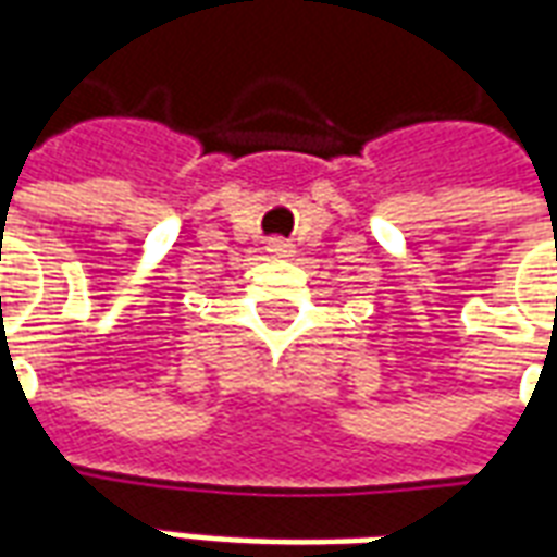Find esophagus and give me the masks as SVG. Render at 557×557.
<instances>
[{
	"instance_id": "34e87169",
	"label": "esophagus",
	"mask_w": 557,
	"mask_h": 557,
	"mask_svg": "<svg viewBox=\"0 0 557 557\" xmlns=\"http://www.w3.org/2000/svg\"><path fill=\"white\" fill-rule=\"evenodd\" d=\"M268 253H271V256H292L295 250H292L289 242H283V238H274V242L268 244Z\"/></svg>"
}]
</instances>
